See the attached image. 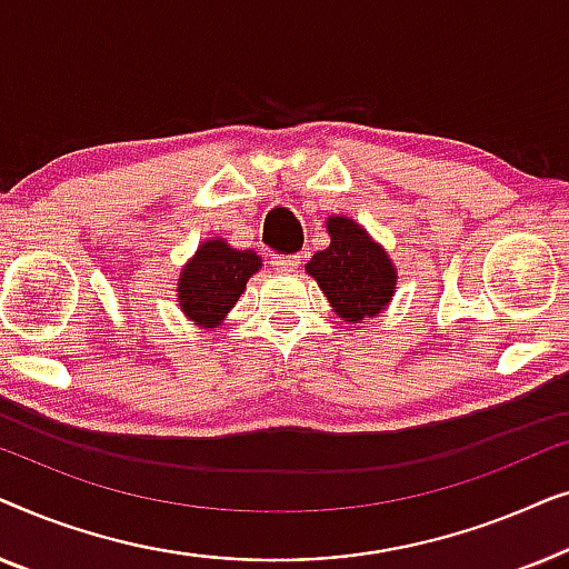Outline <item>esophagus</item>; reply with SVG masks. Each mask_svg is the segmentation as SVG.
I'll use <instances>...</instances> for the list:
<instances>
[{"label": "esophagus", "instance_id": "34e87169", "mask_svg": "<svg viewBox=\"0 0 569 569\" xmlns=\"http://www.w3.org/2000/svg\"><path fill=\"white\" fill-rule=\"evenodd\" d=\"M302 263L300 253H287V256H271V267H277L279 271H295Z\"/></svg>", "mask_w": 569, "mask_h": 569}]
</instances>
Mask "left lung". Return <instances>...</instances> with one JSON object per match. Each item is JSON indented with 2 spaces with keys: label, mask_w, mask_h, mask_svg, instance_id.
<instances>
[{
  "label": "left lung",
  "mask_w": 569,
  "mask_h": 569,
  "mask_svg": "<svg viewBox=\"0 0 569 569\" xmlns=\"http://www.w3.org/2000/svg\"><path fill=\"white\" fill-rule=\"evenodd\" d=\"M331 243L306 263L333 313L345 323L378 318L391 306L399 271L383 246L352 217H326Z\"/></svg>",
  "instance_id": "left-lung-1"
}]
</instances>
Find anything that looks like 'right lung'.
<instances>
[{
    "label": "right lung",
    "instance_id": "obj_1",
    "mask_svg": "<svg viewBox=\"0 0 569 569\" xmlns=\"http://www.w3.org/2000/svg\"><path fill=\"white\" fill-rule=\"evenodd\" d=\"M259 269L261 256L256 251H238L224 238H209L178 274V308L199 329H220Z\"/></svg>",
    "mask_w": 569,
    "mask_h": 569
}]
</instances>
